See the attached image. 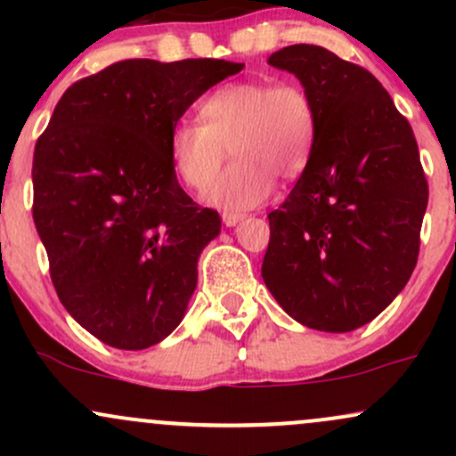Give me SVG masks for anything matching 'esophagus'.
<instances>
[{"instance_id": "obj_1", "label": "esophagus", "mask_w": 456, "mask_h": 456, "mask_svg": "<svg viewBox=\"0 0 456 456\" xmlns=\"http://www.w3.org/2000/svg\"><path fill=\"white\" fill-rule=\"evenodd\" d=\"M244 218V214H238V212H223V223L227 224V227H235L240 221Z\"/></svg>"}]
</instances>
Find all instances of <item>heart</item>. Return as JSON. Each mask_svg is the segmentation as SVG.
<instances>
[{
  "label": "heart",
  "mask_w": 456,
  "mask_h": 456,
  "mask_svg": "<svg viewBox=\"0 0 456 456\" xmlns=\"http://www.w3.org/2000/svg\"><path fill=\"white\" fill-rule=\"evenodd\" d=\"M319 139V107L300 81L227 83L199 104V124L180 122L169 133V160L191 191L216 180L227 150L235 162L208 199L227 210H248L274 191L276 177L297 180L311 165Z\"/></svg>",
  "instance_id": "b5f03b06"
}]
</instances>
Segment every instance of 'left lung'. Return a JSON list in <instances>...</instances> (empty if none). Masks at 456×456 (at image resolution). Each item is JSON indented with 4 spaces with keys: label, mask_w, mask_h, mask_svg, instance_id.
Listing matches in <instances>:
<instances>
[{
    "label": "left lung",
    "mask_w": 456,
    "mask_h": 456,
    "mask_svg": "<svg viewBox=\"0 0 456 456\" xmlns=\"http://www.w3.org/2000/svg\"><path fill=\"white\" fill-rule=\"evenodd\" d=\"M268 64L315 94L319 139L268 214L261 276L302 326L349 332L378 317L416 268L428 201L416 137L378 78L323 46H285Z\"/></svg>",
    "instance_id": "left-lung-1"
}]
</instances>
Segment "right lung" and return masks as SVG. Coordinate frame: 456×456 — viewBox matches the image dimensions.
Segmentation results:
<instances>
[{"instance_id": "1", "label": "right lung", "mask_w": 456, "mask_h": 456, "mask_svg": "<svg viewBox=\"0 0 456 456\" xmlns=\"http://www.w3.org/2000/svg\"><path fill=\"white\" fill-rule=\"evenodd\" d=\"M224 60L115 61L72 83L34 150V223L53 287L87 332L118 349L160 343L184 317L197 259L221 216L177 184L169 133Z\"/></svg>"}]
</instances>
